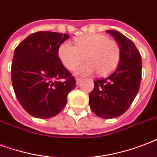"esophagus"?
<instances>
[{
    "label": "esophagus",
    "mask_w": 157,
    "mask_h": 157,
    "mask_svg": "<svg viewBox=\"0 0 157 157\" xmlns=\"http://www.w3.org/2000/svg\"><path fill=\"white\" fill-rule=\"evenodd\" d=\"M81 81H82V79L81 78H79V77H76V84H77V85H79V84L81 83Z\"/></svg>",
    "instance_id": "obj_1"
}]
</instances>
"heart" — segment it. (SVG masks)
Masks as SVG:
<instances>
[{
  "mask_svg": "<svg viewBox=\"0 0 157 157\" xmlns=\"http://www.w3.org/2000/svg\"><path fill=\"white\" fill-rule=\"evenodd\" d=\"M58 57L66 68L73 70L86 60V63L76 69L77 76H89L97 71L98 76L109 75L117 68L121 59V49L115 40L103 34H87L76 38L75 46L67 41L58 49Z\"/></svg>",
  "mask_w": 157,
  "mask_h": 157,
  "instance_id": "heart-1",
  "label": "heart"
}]
</instances>
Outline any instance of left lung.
Returning a JSON list of instances; mask_svg holds the SVG:
<instances>
[{
  "label": "left lung",
  "instance_id": "left-lung-1",
  "mask_svg": "<svg viewBox=\"0 0 157 157\" xmlns=\"http://www.w3.org/2000/svg\"><path fill=\"white\" fill-rule=\"evenodd\" d=\"M114 37L121 49L117 68L108 77L94 81L90 93V106L98 117L111 119L121 116L130 107L139 90L142 59L134 42L115 30L106 31Z\"/></svg>",
  "mask_w": 157,
  "mask_h": 157
}]
</instances>
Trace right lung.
Wrapping results in <instances>:
<instances>
[{"label": "right lung", "mask_w": 157, "mask_h": 157, "mask_svg": "<svg viewBox=\"0 0 157 157\" xmlns=\"http://www.w3.org/2000/svg\"><path fill=\"white\" fill-rule=\"evenodd\" d=\"M67 34L37 32L16 47L11 79L16 98L28 113L47 119L59 114L76 87V80L62 64L58 49Z\"/></svg>", "instance_id": "1"}]
</instances>
